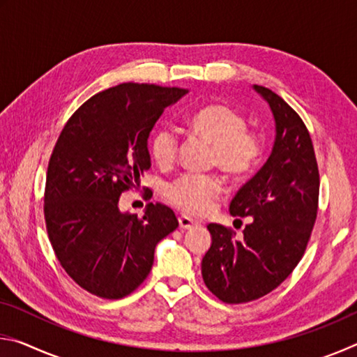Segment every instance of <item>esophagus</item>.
Instances as JSON below:
<instances>
[{
  "label": "esophagus",
  "mask_w": 357,
  "mask_h": 357,
  "mask_svg": "<svg viewBox=\"0 0 357 357\" xmlns=\"http://www.w3.org/2000/svg\"><path fill=\"white\" fill-rule=\"evenodd\" d=\"M178 220H179V228L181 229H190V228L198 225L195 220H192L190 217H187V215H181Z\"/></svg>",
  "instance_id": "esophagus-1"
}]
</instances>
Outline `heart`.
Segmentation results:
<instances>
[{
	"label": "heart",
	"mask_w": 357,
	"mask_h": 357,
	"mask_svg": "<svg viewBox=\"0 0 357 357\" xmlns=\"http://www.w3.org/2000/svg\"><path fill=\"white\" fill-rule=\"evenodd\" d=\"M189 129L213 146V164L231 176H245L258 165L263 142L257 132L247 129L244 114L225 104H208L187 119ZM178 154V137L170 128H160L151 138V155L159 167H170ZM223 190L217 174L185 173L172 181L167 200L189 215H203L214 206Z\"/></svg>",
	"instance_id": "obj_1"
}]
</instances>
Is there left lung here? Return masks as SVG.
<instances>
[{
  "label": "left lung",
  "instance_id": "8db88e82",
  "mask_svg": "<svg viewBox=\"0 0 357 357\" xmlns=\"http://www.w3.org/2000/svg\"><path fill=\"white\" fill-rule=\"evenodd\" d=\"M253 89L274 114L273 153L229 203L231 215H252L243 236L209 223L213 244L202 261L208 289L227 304L255 301L279 287L304 255L318 214L319 173L304 121L279 94L258 84Z\"/></svg>",
  "mask_w": 357,
  "mask_h": 357
}]
</instances>
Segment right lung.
I'll return each instance as SVG.
<instances>
[{
  "mask_svg": "<svg viewBox=\"0 0 357 357\" xmlns=\"http://www.w3.org/2000/svg\"><path fill=\"white\" fill-rule=\"evenodd\" d=\"M187 89L121 83L72 114L48 162L44 215L59 264L77 285L121 299L142 285L160 239L178 228L173 211L149 203L142 217L121 213V193L151 167L148 137Z\"/></svg>",
  "mask_w": 357,
  "mask_h": 357,
  "instance_id": "add662e5",
  "label": "right lung"
}]
</instances>
